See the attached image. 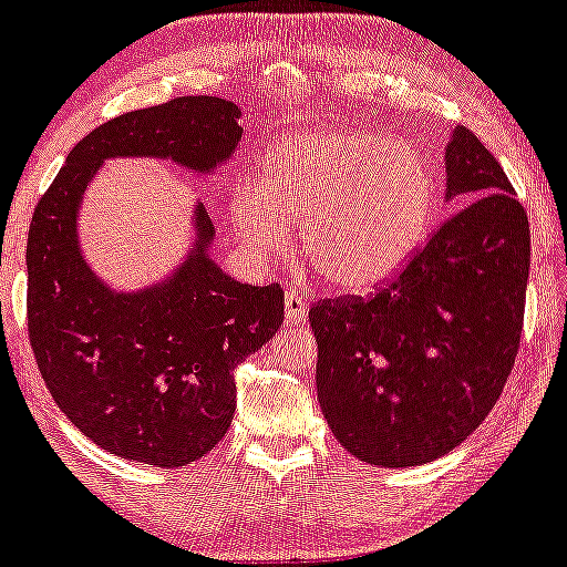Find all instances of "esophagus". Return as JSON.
Masks as SVG:
<instances>
[{
	"instance_id": "1",
	"label": "esophagus",
	"mask_w": 567,
	"mask_h": 567,
	"mask_svg": "<svg viewBox=\"0 0 567 567\" xmlns=\"http://www.w3.org/2000/svg\"><path fill=\"white\" fill-rule=\"evenodd\" d=\"M309 315V303L307 296L296 288H285V317L290 322H303Z\"/></svg>"
}]
</instances>
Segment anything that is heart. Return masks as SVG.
Returning <instances> with one entry per match:
<instances>
[{"instance_id":"1","label":"heart","mask_w":567,"mask_h":567,"mask_svg":"<svg viewBox=\"0 0 567 567\" xmlns=\"http://www.w3.org/2000/svg\"><path fill=\"white\" fill-rule=\"evenodd\" d=\"M435 174L409 142L379 132L290 134L269 153V179H245L231 220L247 252H298L322 282L365 290L406 264L431 226Z\"/></svg>"}]
</instances>
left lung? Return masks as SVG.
I'll return each instance as SVG.
<instances>
[{"mask_svg":"<svg viewBox=\"0 0 567 567\" xmlns=\"http://www.w3.org/2000/svg\"><path fill=\"white\" fill-rule=\"evenodd\" d=\"M441 223L369 298L317 301V398L339 444L363 463L406 468L446 455L503 393L519 350L530 223L476 134L446 145Z\"/></svg>","mask_w":567,"mask_h":567,"instance_id":"left-lung-1","label":"left lung"}]
</instances>
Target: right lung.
Segmentation results:
<instances>
[{
  "instance_id": "1",
  "label": "right lung",
  "mask_w": 567,
  "mask_h": 567,
  "mask_svg": "<svg viewBox=\"0 0 567 567\" xmlns=\"http://www.w3.org/2000/svg\"><path fill=\"white\" fill-rule=\"evenodd\" d=\"M239 140V107L217 96L126 112L80 140L37 202L27 241L31 352L55 406L117 457L177 468L207 455L231 427L236 365L282 326L285 293L217 269L202 204L188 264L158 288L112 293L80 255V196L104 158L153 155L213 172Z\"/></svg>"
}]
</instances>
